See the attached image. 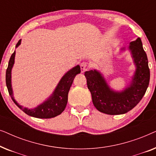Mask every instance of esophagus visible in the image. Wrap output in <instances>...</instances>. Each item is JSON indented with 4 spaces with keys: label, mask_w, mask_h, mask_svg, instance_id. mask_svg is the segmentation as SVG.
<instances>
[{
    "label": "esophagus",
    "mask_w": 156,
    "mask_h": 156,
    "mask_svg": "<svg viewBox=\"0 0 156 156\" xmlns=\"http://www.w3.org/2000/svg\"><path fill=\"white\" fill-rule=\"evenodd\" d=\"M80 67L82 72H84L87 69H88V63L86 62H83L80 64Z\"/></svg>",
    "instance_id": "1"
}]
</instances>
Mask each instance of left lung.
Wrapping results in <instances>:
<instances>
[{
	"instance_id": "obj_1",
	"label": "left lung",
	"mask_w": 156,
	"mask_h": 156,
	"mask_svg": "<svg viewBox=\"0 0 156 156\" xmlns=\"http://www.w3.org/2000/svg\"><path fill=\"white\" fill-rule=\"evenodd\" d=\"M129 50L136 66L131 84L121 92L113 91L97 70L85 72L87 87L92 102L99 112L109 115L123 114L131 111L142 99L150 81V69L141 40L138 37L130 43Z\"/></svg>"
}]
</instances>
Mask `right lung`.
Listing matches in <instances>:
<instances>
[{
  "instance_id": "right-lung-1",
  "label": "right lung",
  "mask_w": 156,
  "mask_h": 156,
  "mask_svg": "<svg viewBox=\"0 0 156 156\" xmlns=\"http://www.w3.org/2000/svg\"><path fill=\"white\" fill-rule=\"evenodd\" d=\"M20 42L21 40L18 42L16 44V48L20 45ZM15 55H16V51L12 53L11 57H10L5 74L6 86H7L8 93H9L10 97L14 101V103L25 114L30 116L35 117V118L50 119L61 114L67 106L68 93H69V89L71 87L72 82H73L74 79L76 74H80L81 72L80 65L72 68L71 70L67 72L62 76L52 96L47 101L43 102L34 109H28V108L23 107L22 106L19 105L16 101V100L14 99L13 94H12L11 87V69L14 64Z\"/></svg>"
}]
</instances>
